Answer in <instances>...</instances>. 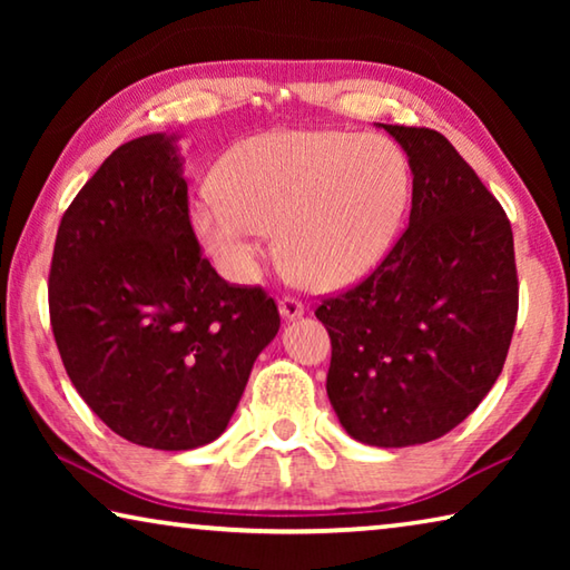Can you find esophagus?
<instances>
[{
  "label": "esophagus",
  "instance_id": "esophagus-1",
  "mask_svg": "<svg viewBox=\"0 0 570 570\" xmlns=\"http://www.w3.org/2000/svg\"><path fill=\"white\" fill-rule=\"evenodd\" d=\"M304 304L298 302V298H294V296H284L282 302H278V314L284 316L286 322H294V320H298V316H304Z\"/></svg>",
  "mask_w": 570,
  "mask_h": 570
}]
</instances>
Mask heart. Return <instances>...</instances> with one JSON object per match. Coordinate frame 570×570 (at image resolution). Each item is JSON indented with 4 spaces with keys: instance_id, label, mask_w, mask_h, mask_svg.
I'll return each mask as SVG.
<instances>
[{
    "instance_id": "heart-1",
    "label": "heart",
    "mask_w": 570,
    "mask_h": 570,
    "mask_svg": "<svg viewBox=\"0 0 570 570\" xmlns=\"http://www.w3.org/2000/svg\"><path fill=\"white\" fill-rule=\"evenodd\" d=\"M218 186L193 200L188 220L230 282H254L276 230L288 272L336 292L387 258L412 178L402 150L380 135L268 130L226 153Z\"/></svg>"
}]
</instances>
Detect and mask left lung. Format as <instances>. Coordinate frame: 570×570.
I'll list each match as a JSON object with an SVG mask.
<instances>
[{"instance_id":"left-lung-1","label":"left lung","mask_w":570,"mask_h":570,"mask_svg":"<svg viewBox=\"0 0 570 570\" xmlns=\"http://www.w3.org/2000/svg\"><path fill=\"white\" fill-rule=\"evenodd\" d=\"M407 153L410 226L350 292L316 308L332 336L326 394L374 448L438 440L503 372L518 316L513 230L445 135L384 125Z\"/></svg>"}]
</instances>
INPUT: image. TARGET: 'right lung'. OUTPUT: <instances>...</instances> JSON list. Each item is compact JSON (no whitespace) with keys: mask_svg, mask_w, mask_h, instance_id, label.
Listing matches in <instances>:
<instances>
[{"mask_svg":"<svg viewBox=\"0 0 570 570\" xmlns=\"http://www.w3.org/2000/svg\"><path fill=\"white\" fill-rule=\"evenodd\" d=\"M50 320L67 377L115 435L196 450L224 435L282 320L200 256L176 132L125 142L57 228Z\"/></svg>","mask_w":570,"mask_h":570,"instance_id":"add662e5","label":"right lung"}]
</instances>
